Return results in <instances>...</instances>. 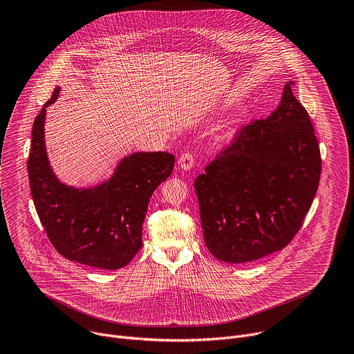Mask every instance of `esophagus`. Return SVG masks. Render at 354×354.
I'll return each instance as SVG.
<instances>
[{
    "label": "esophagus",
    "instance_id": "1",
    "mask_svg": "<svg viewBox=\"0 0 354 354\" xmlns=\"http://www.w3.org/2000/svg\"><path fill=\"white\" fill-rule=\"evenodd\" d=\"M178 164H179V167H180L183 171L192 169L193 165H194V157H193V154H190V153L182 154V156L179 157V160H178Z\"/></svg>",
    "mask_w": 354,
    "mask_h": 354
}]
</instances>
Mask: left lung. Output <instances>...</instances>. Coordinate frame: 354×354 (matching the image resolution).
<instances>
[{
    "label": "left lung",
    "instance_id": "8db88e82",
    "mask_svg": "<svg viewBox=\"0 0 354 354\" xmlns=\"http://www.w3.org/2000/svg\"><path fill=\"white\" fill-rule=\"evenodd\" d=\"M291 85L268 119L243 126L194 180L205 242L220 261L243 263L283 249L310 212L322 161Z\"/></svg>",
    "mask_w": 354,
    "mask_h": 354
}]
</instances>
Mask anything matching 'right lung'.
<instances>
[{"mask_svg": "<svg viewBox=\"0 0 354 354\" xmlns=\"http://www.w3.org/2000/svg\"><path fill=\"white\" fill-rule=\"evenodd\" d=\"M32 127L28 175L33 203L47 238L62 257L92 268L116 270L142 246V223L149 197L174 169L169 153H134L120 161L113 176L91 189L62 183L50 168L44 145L46 108Z\"/></svg>", "mask_w": 354, "mask_h": 354, "instance_id": "obj_1", "label": "right lung"}]
</instances>
